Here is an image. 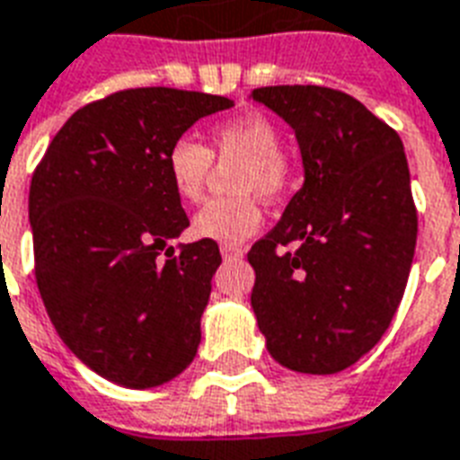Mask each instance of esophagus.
<instances>
[{
    "label": "esophagus",
    "mask_w": 460,
    "mask_h": 460,
    "mask_svg": "<svg viewBox=\"0 0 460 460\" xmlns=\"http://www.w3.org/2000/svg\"><path fill=\"white\" fill-rule=\"evenodd\" d=\"M219 253H222L224 261H238V258L243 255V248H241V245H226V243H224L222 248H219Z\"/></svg>",
    "instance_id": "obj_1"
}]
</instances>
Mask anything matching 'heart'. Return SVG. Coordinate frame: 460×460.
<instances>
[{
	"instance_id": "1",
	"label": "heart",
	"mask_w": 460,
	"mask_h": 460,
	"mask_svg": "<svg viewBox=\"0 0 460 460\" xmlns=\"http://www.w3.org/2000/svg\"><path fill=\"white\" fill-rule=\"evenodd\" d=\"M217 164H238L231 188L238 198L212 199L192 217V236L217 243H241L262 224V199L282 198L294 181V164L279 149V128L268 115L248 111L219 122L209 132V149L190 137H178L166 152V173L173 192L199 202Z\"/></svg>"
}]
</instances>
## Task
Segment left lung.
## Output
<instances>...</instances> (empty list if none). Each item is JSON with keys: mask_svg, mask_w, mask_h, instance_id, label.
<instances>
[{"mask_svg": "<svg viewBox=\"0 0 460 460\" xmlns=\"http://www.w3.org/2000/svg\"><path fill=\"white\" fill-rule=\"evenodd\" d=\"M294 129L304 185L251 248L258 328L277 362L338 374L394 321L417 243V212L401 137L357 98L323 86L251 93ZM296 243L294 254L277 244Z\"/></svg>", "mask_w": 460, "mask_h": 460, "instance_id": "8db88e82", "label": "left lung"}]
</instances>
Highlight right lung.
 <instances>
[{"mask_svg":"<svg viewBox=\"0 0 460 460\" xmlns=\"http://www.w3.org/2000/svg\"><path fill=\"white\" fill-rule=\"evenodd\" d=\"M231 105L199 91H118L76 111L35 168L38 289L62 342L113 384L154 388L198 355L222 255L207 238L178 255L168 245L190 222L168 183L166 152Z\"/></svg>","mask_w":460,"mask_h":460,"instance_id":"1","label":"right lung"}]
</instances>
